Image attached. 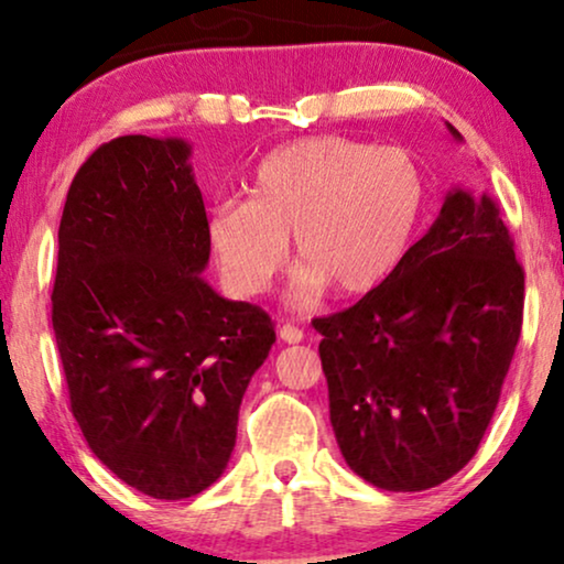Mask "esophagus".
<instances>
[{
	"mask_svg": "<svg viewBox=\"0 0 564 564\" xmlns=\"http://www.w3.org/2000/svg\"><path fill=\"white\" fill-rule=\"evenodd\" d=\"M303 336H305L303 330H300L297 326H290V323H288V326L280 328V338L284 344H300V341H303Z\"/></svg>",
	"mask_w": 564,
	"mask_h": 564,
	"instance_id": "34e87169",
	"label": "esophagus"
}]
</instances>
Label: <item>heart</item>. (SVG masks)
Here are the masks:
<instances>
[{"label":"heart","mask_w":564,"mask_h":564,"mask_svg":"<svg viewBox=\"0 0 564 564\" xmlns=\"http://www.w3.org/2000/svg\"><path fill=\"white\" fill-rule=\"evenodd\" d=\"M429 210V180L405 149L341 135L284 143L253 169L249 199H220L205 236L228 288L257 295L272 284L292 234L303 259L292 300L313 305L330 284L365 295L403 264Z\"/></svg>","instance_id":"heart-1"}]
</instances>
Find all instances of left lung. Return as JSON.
<instances>
[{
  "mask_svg": "<svg viewBox=\"0 0 564 564\" xmlns=\"http://www.w3.org/2000/svg\"><path fill=\"white\" fill-rule=\"evenodd\" d=\"M521 315L523 269L498 203L452 187L390 280L313 321L346 465L392 492L457 475L496 413Z\"/></svg>",
  "mask_w": 564,
  "mask_h": 564,
  "instance_id": "obj_1",
  "label": "left lung"
}]
</instances>
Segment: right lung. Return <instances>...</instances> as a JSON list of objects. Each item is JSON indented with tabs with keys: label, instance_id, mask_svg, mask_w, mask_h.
<instances>
[{
	"label": "right lung",
	"instance_id": "1",
	"mask_svg": "<svg viewBox=\"0 0 564 564\" xmlns=\"http://www.w3.org/2000/svg\"><path fill=\"white\" fill-rule=\"evenodd\" d=\"M184 138L99 145L68 187L53 334L89 449L130 488L182 500L226 473L238 408L276 341L269 315L220 297Z\"/></svg>",
	"mask_w": 564,
	"mask_h": 564
}]
</instances>
